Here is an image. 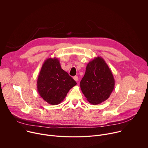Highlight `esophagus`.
<instances>
[{"mask_svg": "<svg viewBox=\"0 0 148 148\" xmlns=\"http://www.w3.org/2000/svg\"><path fill=\"white\" fill-rule=\"evenodd\" d=\"M73 78H74V79L75 81H77L78 80V77L77 76H74V77H73Z\"/></svg>", "mask_w": 148, "mask_h": 148, "instance_id": "34e87169", "label": "esophagus"}]
</instances>
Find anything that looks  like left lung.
<instances>
[{
  "label": "left lung",
  "mask_w": 148,
  "mask_h": 148,
  "mask_svg": "<svg viewBox=\"0 0 148 148\" xmlns=\"http://www.w3.org/2000/svg\"><path fill=\"white\" fill-rule=\"evenodd\" d=\"M115 83L111 70L103 58L98 56L88 63L80 88L90 103L97 105L110 97Z\"/></svg>",
  "instance_id": "left-lung-1"
}]
</instances>
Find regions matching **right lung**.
<instances>
[{"mask_svg":"<svg viewBox=\"0 0 148 148\" xmlns=\"http://www.w3.org/2000/svg\"><path fill=\"white\" fill-rule=\"evenodd\" d=\"M76 84L73 78L61 69L59 60L54 57L48 58L44 62L38 76L37 88L40 96L54 105L64 100Z\"/></svg>","mask_w":148,"mask_h":148,"instance_id":"right-lung-1","label":"right lung"}]
</instances>
